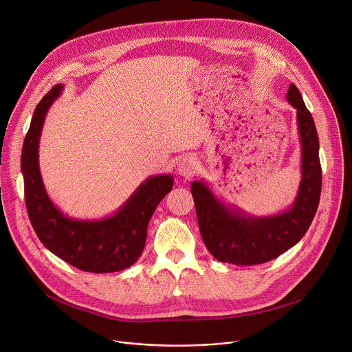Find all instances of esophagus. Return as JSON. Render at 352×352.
Returning <instances> with one entry per match:
<instances>
[{"mask_svg":"<svg viewBox=\"0 0 352 352\" xmlns=\"http://www.w3.org/2000/svg\"><path fill=\"white\" fill-rule=\"evenodd\" d=\"M196 168H197V159L192 155L182 157L178 163V173L179 175H184V177L192 175L196 171Z\"/></svg>","mask_w":352,"mask_h":352,"instance_id":"34e87169","label":"esophagus"}]
</instances>
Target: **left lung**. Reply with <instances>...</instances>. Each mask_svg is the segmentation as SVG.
I'll list each match as a JSON object with an SVG mask.
<instances>
[{"label":"left lung","instance_id":"8db88e82","mask_svg":"<svg viewBox=\"0 0 352 352\" xmlns=\"http://www.w3.org/2000/svg\"><path fill=\"white\" fill-rule=\"evenodd\" d=\"M285 98L296 110L300 142V181L289 208L269 216L249 214L226 204L205 179L190 185L200 234L220 262L248 266L273 261L302 239L316 214L322 190L318 131L294 83Z\"/></svg>","mask_w":352,"mask_h":352}]
</instances>
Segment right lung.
<instances>
[{
	"label": "right lung",
	"instance_id": "obj_1",
	"mask_svg": "<svg viewBox=\"0 0 352 352\" xmlns=\"http://www.w3.org/2000/svg\"><path fill=\"white\" fill-rule=\"evenodd\" d=\"M64 86L56 85L37 104L22 147L21 168L30 223L50 252L90 273H114L131 267L142 255L147 224L157 205L173 189V174L144 179L113 214L74 219L50 199L38 166V144L45 116Z\"/></svg>",
	"mask_w": 352,
	"mask_h": 352
}]
</instances>
